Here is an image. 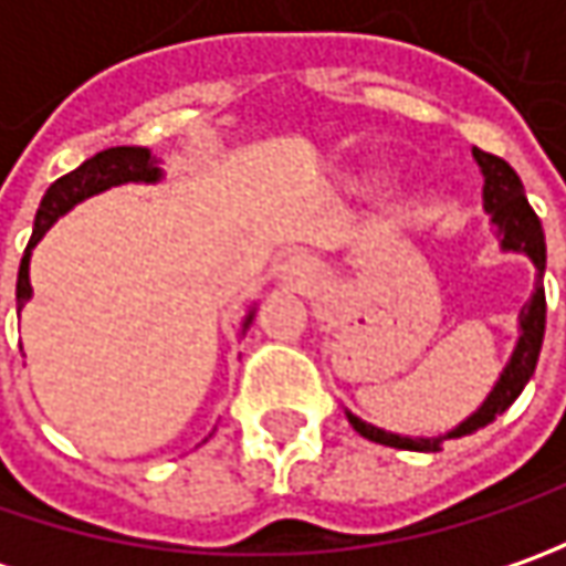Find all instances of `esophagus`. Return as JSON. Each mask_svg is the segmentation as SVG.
Here are the masks:
<instances>
[{"mask_svg":"<svg viewBox=\"0 0 566 566\" xmlns=\"http://www.w3.org/2000/svg\"><path fill=\"white\" fill-rule=\"evenodd\" d=\"M305 271H308V264H302V261H293V273L305 276Z\"/></svg>","mask_w":566,"mask_h":566,"instance_id":"obj_1","label":"esophagus"}]
</instances>
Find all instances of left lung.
Here are the masks:
<instances>
[{"instance_id": "1", "label": "left lung", "mask_w": 566, "mask_h": 566, "mask_svg": "<svg viewBox=\"0 0 566 566\" xmlns=\"http://www.w3.org/2000/svg\"><path fill=\"white\" fill-rule=\"evenodd\" d=\"M472 157L479 160L482 176H485V210L497 223L501 245L507 251H526L533 258V264L538 268V286H535L533 298L526 302V308L520 312L523 334H520L511 365L504 368L497 387L491 390L489 400L482 402V409L460 424L457 431H450L447 438H463V434H472V431L485 428L489 422H494V416H501L523 394L526 380L533 378L535 361H538V353H542V337H545V286H542V273H545V232H542V223H538L535 210L526 201V191H523L520 176L513 172V166L507 160L494 157L489 150H479V147H472ZM349 424L359 431L361 438H368L375 444L397 447V450L434 453L447 441V438H400V434L380 431L375 424H365L353 412H349Z\"/></svg>"}]
</instances>
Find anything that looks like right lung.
<instances>
[{
    "instance_id": "right-lung-1",
    "label": "right lung",
    "mask_w": 566,
    "mask_h": 566,
    "mask_svg": "<svg viewBox=\"0 0 566 566\" xmlns=\"http://www.w3.org/2000/svg\"><path fill=\"white\" fill-rule=\"evenodd\" d=\"M157 176H160V169H157V160L150 157V150H144V147H109V150H99L97 157L84 160L69 176L55 179L40 201L36 220H33V235L24 249L21 268H18V293H14L18 295V312L31 298V280H28L31 249L65 210H72L77 201L97 195L103 188L119 186V182H157Z\"/></svg>"
}]
</instances>
